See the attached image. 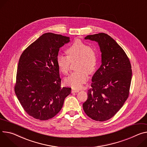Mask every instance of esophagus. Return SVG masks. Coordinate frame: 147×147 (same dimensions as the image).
Instances as JSON below:
<instances>
[{
	"instance_id": "obj_1",
	"label": "esophagus",
	"mask_w": 147,
	"mask_h": 147,
	"mask_svg": "<svg viewBox=\"0 0 147 147\" xmlns=\"http://www.w3.org/2000/svg\"><path fill=\"white\" fill-rule=\"evenodd\" d=\"M79 92V90L77 89H75V88H72L71 90V92L72 93H74V92Z\"/></svg>"
}]
</instances>
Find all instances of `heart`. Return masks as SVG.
<instances>
[{
  "label": "heart",
  "instance_id": "heart-1",
  "mask_svg": "<svg viewBox=\"0 0 147 147\" xmlns=\"http://www.w3.org/2000/svg\"><path fill=\"white\" fill-rule=\"evenodd\" d=\"M67 56L59 55L56 58L57 65L60 71L67 74L70 70L71 62L77 61L76 71L65 79V83L76 88L81 87L86 82L88 73L94 72L98 64V53L97 50L77 39L66 49Z\"/></svg>",
  "mask_w": 147,
  "mask_h": 147
}]
</instances>
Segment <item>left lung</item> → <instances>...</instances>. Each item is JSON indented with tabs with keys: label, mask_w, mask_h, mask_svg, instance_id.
Instances as JSON below:
<instances>
[{
	"label": "left lung",
	"mask_w": 147,
	"mask_h": 147,
	"mask_svg": "<svg viewBox=\"0 0 147 147\" xmlns=\"http://www.w3.org/2000/svg\"><path fill=\"white\" fill-rule=\"evenodd\" d=\"M84 38L98 43L101 64L92 77L91 88L88 90L83 110L92 119L107 121L115 115L128 97L131 63L124 50L108 34L100 33Z\"/></svg>",
	"instance_id": "obj_1"
}]
</instances>
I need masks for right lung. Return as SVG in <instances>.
I'll list each match as a JSON object with an SVG mask.
<instances>
[{"label":"right lung","instance_id":"add662e5","mask_svg":"<svg viewBox=\"0 0 147 147\" xmlns=\"http://www.w3.org/2000/svg\"><path fill=\"white\" fill-rule=\"evenodd\" d=\"M69 42V37L45 33L20 56L15 91L24 110L37 119L54 117L70 94L71 88L61 87L56 61L60 48Z\"/></svg>","mask_w":147,"mask_h":147}]
</instances>
